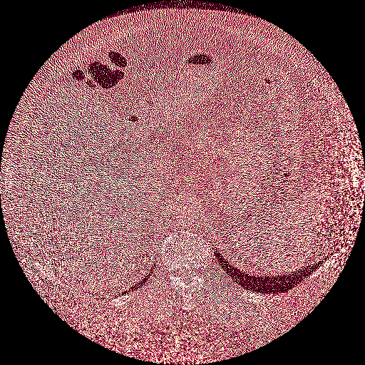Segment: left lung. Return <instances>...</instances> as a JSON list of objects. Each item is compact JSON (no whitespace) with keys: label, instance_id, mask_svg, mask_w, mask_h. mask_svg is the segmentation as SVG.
<instances>
[{"label":"left lung","instance_id":"8db88e82","mask_svg":"<svg viewBox=\"0 0 365 365\" xmlns=\"http://www.w3.org/2000/svg\"><path fill=\"white\" fill-rule=\"evenodd\" d=\"M215 255H221L218 253V251H215ZM222 257V262L220 263L222 268L229 269L227 274L232 271L235 280L241 284V287L244 289H252V291H259V292H263V294H268V292H286L289 289L295 287L297 284H299L303 279L309 277L310 274H313V271L317 269V267L321 264H312L306 265L301 269L295 271V272H291L289 275H277V277H252L250 274L244 272L239 269L237 267L232 264L227 259L224 257V255H221ZM230 275V277H232Z\"/></svg>","mask_w":365,"mask_h":365}]
</instances>
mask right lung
I'll list each match as a JSON object with an SVG mask.
<instances>
[{"instance_id": "add662e5", "label": "right lung", "mask_w": 365, "mask_h": 365, "mask_svg": "<svg viewBox=\"0 0 365 365\" xmlns=\"http://www.w3.org/2000/svg\"><path fill=\"white\" fill-rule=\"evenodd\" d=\"M152 271H153V268H152L151 269V272ZM151 272H150V274H148V275H147V277H144V279H143V280H141V282H140V283H138V284H135V286H133V287H132V291H133V289H138V287H140V286H143V283H145V282H147V280H148V277H150V275H151ZM130 289H126L125 292H129V291H130Z\"/></svg>"}]
</instances>
